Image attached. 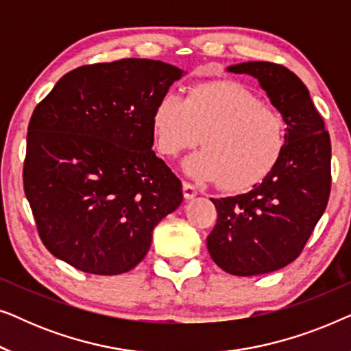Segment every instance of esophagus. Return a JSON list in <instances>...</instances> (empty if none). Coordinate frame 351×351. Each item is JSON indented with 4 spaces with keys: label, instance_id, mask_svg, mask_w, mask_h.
Wrapping results in <instances>:
<instances>
[{
    "label": "esophagus",
    "instance_id": "34e87169",
    "mask_svg": "<svg viewBox=\"0 0 351 351\" xmlns=\"http://www.w3.org/2000/svg\"><path fill=\"white\" fill-rule=\"evenodd\" d=\"M182 190H184L185 199H191V198H195L196 195H198V190L195 189V185L189 184V182H184V184H182Z\"/></svg>",
    "mask_w": 351,
    "mask_h": 351
}]
</instances>
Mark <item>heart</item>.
Wrapping results in <instances>:
<instances>
[{
  "mask_svg": "<svg viewBox=\"0 0 351 351\" xmlns=\"http://www.w3.org/2000/svg\"><path fill=\"white\" fill-rule=\"evenodd\" d=\"M152 124L158 150L167 156L203 138L206 148L185 161V171L199 180H219L227 191L261 184L286 145L281 114L234 81L196 84L186 99L166 90L155 105Z\"/></svg>",
  "mask_w": 351,
  "mask_h": 351,
  "instance_id": "1",
  "label": "heart"
}]
</instances>
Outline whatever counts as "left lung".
Listing matches in <instances>:
<instances>
[{
	"instance_id": "8db88e82",
	"label": "left lung",
	"mask_w": 351,
	"mask_h": 351,
	"mask_svg": "<svg viewBox=\"0 0 351 351\" xmlns=\"http://www.w3.org/2000/svg\"><path fill=\"white\" fill-rule=\"evenodd\" d=\"M254 76L286 123L285 152L249 193L213 199L217 223L206 244L213 261L234 276L286 267L300 256L330 193V138L302 80L271 62L227 69Z\"/></svg>"
}]
</instances>
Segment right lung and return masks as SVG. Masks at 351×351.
<instances>
[{
	"instance_id": "right-lung-1",
	"label": "right lung",
	"mask_w": 351,
	"mask_h": 351,
	"mask_svg": "<svg viewBox=\"0 0 351 351\" xmlns=\"http://www.w3.org/2000/svg\"><path fill=\"white\" fill-rule=\"evenodd\" d=\"M184 71L121 59L69 71L28 124L23 190L52 256L119 275L147 256L153 228L179 208L182 184L153 147V110Z\"/></svg>"
}]
</instances>
